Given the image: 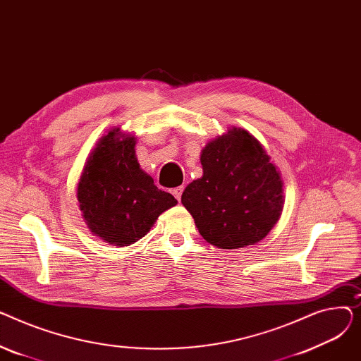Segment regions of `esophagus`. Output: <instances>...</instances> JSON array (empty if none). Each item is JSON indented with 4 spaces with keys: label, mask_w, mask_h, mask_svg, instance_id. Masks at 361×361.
I'll list each match as a JSON object with an SVG mask.
<instances>
[{
    "label": "esophagus",
    "mask_w": 361,
    "mask_h": 361,
    "mask_svg": "<svg viewBox=\"0 0 361 361\" xmlns=\"http://www.w3.org/2000/svg\"><path fill=\"white\" fill-rule=\"evenodd\" d=\"M183 190H184V187H183V185H181V187H177V188H174V190H173V195H174V197H176L178 202L181 200Z\"/></svg>",
    "instance_id": "obj_1"
}]
</instances>
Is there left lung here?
<instances>
[{"label": "left lung", "mask_w": 361, "mask_h": 361, "mask_svg": "<svg viewBox=\"0 0 361 361\" xmlns=\"http://www.w3.org/2000/svg\"><path fill=\"white\" fill-rule=\"evenodd\" d=\"M203 176L185 187L181 203L200 235L219 249L263 240L279 221L283 183L262 143L231 127L200 152Z\"/></svg>", "instance_id": "8db88e82"}]
</instances>
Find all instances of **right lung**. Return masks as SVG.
<instances>
[{
  "instance_id": "right-lung-1",
  "label": "right lung",
  "mask_w": 361,
  "mask_h": 361,
  "mask_svg": "<svg viewBox=\"0 0 361 361\" xmlns=\"http://www.w3.org/2000/svg\"><path fill=\"white\" fill-rule=\"evenodd\" d=\"M135 147V136L111 128L89 154L75 195L90 233L118 247L139 241L177 204L140 168Z\"/></svg>"
}]
</instances>
